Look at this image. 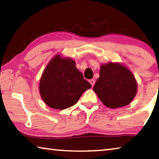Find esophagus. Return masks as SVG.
<instances>
[{"mask_svg":"<svg viewBox=\"0 0 159 159\" xmlns=\"http://www.w3.org/2000/svg\"><path fill=\"white\" fill-rule=\"evenodd\" d=\"M89 82H90V83L92 86H94V85H95V80H94V79H90L89 80Z\"/></svg>","mask_w":159,"mask_h":159,"instance_id":"34e87169","label":"esophagus"}]
</instances>
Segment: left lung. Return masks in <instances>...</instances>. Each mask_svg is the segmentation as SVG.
Returning a JSON list of instances; mask_svg holds the SVG:
<instances>
[{
	"label": "left lung",
	"mask_w": 159,
	"mask_h": 159,
	"mask_svg": "<svg viewBox=\"0 0 159 159\" xmlns=\"http://www.w3.org/2000/svg\"><path fill=\"white\" fill-rule=\"evenodd\" d=\"M93 90L104 105L116 109L128 105L137 93V82L130 70L122 64H102Z\"/></svg>",
	"instance_id": "obj_1"
}]
</instances>
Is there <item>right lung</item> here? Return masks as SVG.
Returning a JSON list of instances; mask_svg holds the SVG:
<instances>
[{"mask_svg":"<svg viewBox=\"0 0 159 159\" xmlns=\"http://www.w3.org/2000/svg\"><path fill=\"white\" fill-rule=\"evenodd\" d=\"M91 88L71 58L56 55L45 67L40 80V94L48 107L65 109L76 104L82 94Z\"/></svg>","mask_w":159,"mask_h":159,"instance_id":"add662e5","label":"right lung"}]
</instances>
